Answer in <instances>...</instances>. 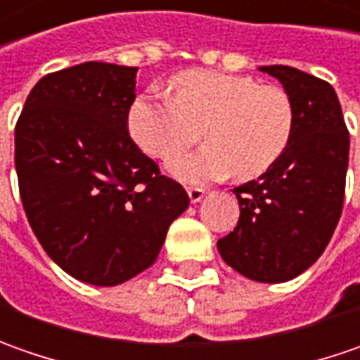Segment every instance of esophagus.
<instances>
[{
  "mask_svg": "<svg viewBox=\"0 0 360 360\" xmlns=\"http://www.w3.org/2000/svg\"><path fill=\"white\" fill-rule=\"evenodd\" d=\"M187 195H189L191 203H199L205 197V189H201V187H189V189H187Z\"/></svg>",
  "mask_w": 360,
  "mask_h": 360,
  "instance_id": "1",
  "label": "esophagus"
}]
</instances>
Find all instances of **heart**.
<instances>
[{
	"instance_id": "heart-1",
	"label": "heart",
	"mask_w": 360,
	"mask_h": 360,
	"mask_svg": "<svg viewBox=\"0 0 360 360\" xmlns=\"http://www.w3.org/2000/svg\"><path fill=\"white\" fill-rule=\"evenodd\" d=\"M169 101L137 95L127 109V131L135 145L155 159H171L191 141L189 125L203 127L205 147L173 159L171 177L203 185L233 171L253 179L285 153L295 127L291 97L277 85L211 69L181 71L169 79Z\"/></svg>"
}]
</instances>
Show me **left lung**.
<instances>
[{"label":"left lung","mask_w":360,"mask_h":360,"mask_svg":"<svg viewBox=\"0 0 360 360\" xmlns=\"http://www.w3.org/2000/svg\"><path fill=\"white\" fill-rule=\"evenodd\" d=\"M291 97L295 127L279 161L233 193L239 223L219 239L223 261L247 279L285 283L315 263L339 223L349 131L327 81L289 65H263Z\"/></svg>","instance_id":"8db88e82"}]
</instances>
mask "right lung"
<instances>
[{"instance_id": "right-lung-1", "label": "right lung", "mask_w": 360, "mask_h": 360, "mask_svg": "<svg viewBox=\"0 0 360 360\" xmlns=\"http://www.w3.org/2000/svg\"><path fill=\"white\" fill-rule=\"evenodd\" d=\"M137 68L87 61L35 83L15 125L27 221L68 275L115 287L155 263L189 207L127 131Z\"/></svg>"}]
</instances>
